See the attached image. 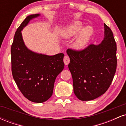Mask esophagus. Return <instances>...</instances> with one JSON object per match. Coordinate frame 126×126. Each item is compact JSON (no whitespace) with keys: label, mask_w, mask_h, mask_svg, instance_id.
Wrapping results in <instances>:
<instances>
[{"label":"esophagus","mask_w":126,"mask_h":126,"mask_svg":"<svg viewBox=\"0 0 126 126\" xmlns=\"http://www.w3.org/2000/svg\"><path fill=\"white\" fill-rule=\"evenodd\" d=\"M63 61H64V64L66 66V65H68L69 62H70V59H69V57H68V56H64V59H63Z\"/></svg>","instance_id":"34e87169"}]
</instances>
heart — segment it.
Listing matches in <instances>:
<instances>
[{
  "label": "heart",
  "instance_id": "obj_1",
  "mask_svg": "<svg viewBox=\"0 0 126 126\" xmlns=\"http://www.w3.org/2000/svg\"><path fill=\"white\" fill-rule=\"evenodd\" d=\"M94 29L91 26L84 27L83 22L76 21L70 24L64 29L62 35L64 38H70L77 35L75 40L74 46L77 50H83L88 46L93 35Z\"/></svg>",
  "mask_w": 126,
  "mask_h": 126
}]
</instances>
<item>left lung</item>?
Instances as JSON below:
<instances>
[{
  "instance_id": "obj_1",
  "label": "left lung",
  "mask_w": 126,
  "mask_h": 126,
  "mask_svg": "<svg viewBox=\"0 0 126 126\" xmlns=\"http://www.w3.org/2000/svg\"><path fill=\"white\" fill-rule=\"evenodd\" d=\"M117 45L111 29L104 24V35L98 45L82 51L67 49L68 65L73 79V91L81 101H91L103 95L116 71Z\"/></svg>"
}]
</instances>
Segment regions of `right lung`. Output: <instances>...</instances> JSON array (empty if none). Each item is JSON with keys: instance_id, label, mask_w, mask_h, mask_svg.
Returning <instances> with one entry per match:
<instances>
[{"instance_id": "right-lung-1", "label": "right lung", "mask_w": 126, "mask_h": 126, "mask_svg": "<svg viewBox=\"0 0 126 126\" xmlns=\"http://www.w3.org/2000/svg\"><path fill=\"white\" fill-rule=\"evenodd\" d=\"M40 14L28 15L16 31L11 46L13 78L24 96L41 103L53 94L56 77L64 69L63 53L48 56L34 52L24 43L21 31Z\"/></svg>"}]
</instances>
